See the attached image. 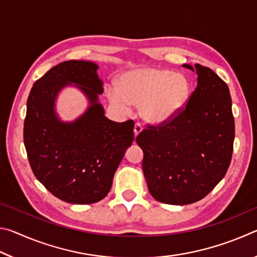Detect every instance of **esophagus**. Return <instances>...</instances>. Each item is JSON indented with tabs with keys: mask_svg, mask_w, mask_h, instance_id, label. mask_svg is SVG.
I'll list each match as a JSON object with an SVG mask.
<instances>
[{
	"mask_svg": "<svg viewBox=\"0 0 257 257\" xmlns=\"http://www.w3.org/2000/svg\"><path fill=\"white\" fill-rule=\"evenodd\" d=\"M142 130H143V128H142V125L139 124V123H136L135 124V127H134V135H135V138H136L139 134L142 133Z\"/></svg>",
	"mask_w": 257,
	"mask_h": 257,
	"instance_id": "obj_1",
	"label": "esophagus"
}]
</instances>
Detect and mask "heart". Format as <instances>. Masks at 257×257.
I'll return each mask as SVG.
<instances>
[{"label": "heart", "mask_w": 257, "mask_h": 257, "mask_svg": "<svg viewBox=\"0 0 257 257\" xmlns=\"http://www.w3.org/2000/svg\"><path fill=\"white\" fill-rule=\"evenodd\" d=\"M118 87H106L108 101L120 112L139 106L146 122L161 124L182 112L190 98V82L185 75L170 69L142 67L123 72Z\"/></svg>", "instance_id": "b5f03b06"}]
</instances>
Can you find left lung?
I'll return each instance as SVG.
<instances>
[{
  "label": "left lung",
  "instance_id": "left-lung-1",
  "mask_svg": "<svg viewBox=\"0 0 257 257\" xmlns=\"http://www.w3.org/2000/svg\"><path fill=\"white\" fill-rule=\"evenodd\" d=\"M197 87L186 107L160 127L136 138L144 152L143 172L152 196L171 205H187L206 196L223 179L231 162L234 120L225 82L201 64Z\"/></svg>",
  "mask_w": 257,
  "mask_h": 257
}]
</instances>
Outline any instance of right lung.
<instances>
[{"label": "right lung", "mask_w": 257, "mask_h": 257, "mask_svg": "<svg viewBox=\"0 0 257 257\" xmlns=\"http://www.w3.org/2000/svg\"><path fill=\"white\" fill-rule=\"evenodd\" d=\"M97 69L92 61L61 62L35 82L27 99L24 142L30 167L50 193L71 204L105 197L134 142L133 120L118 123L104 115ZM66 86H76L89 102L72 121L61 120L56 113V99Z\"/></svg>", "instance_id": "right-lung-1"}]
</instances>
